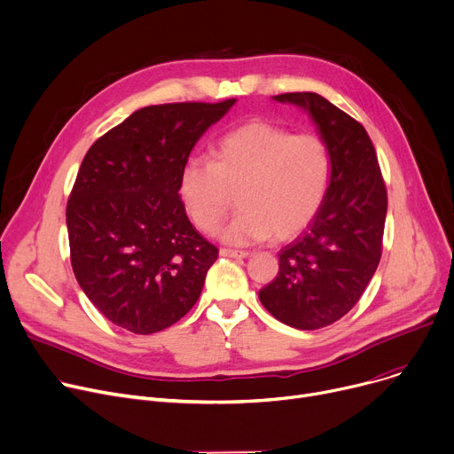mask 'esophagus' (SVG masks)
Here are the masks:
<instances>
[{
	"label": "esophagus",
	"mask_w": 454,
	"mask_h": 454,
	"mask_svg": "<svg viewBox=\"0 0 454 454\" xmlns=\"http://www.w3.org/2000/svg\"><path fill=\"white\" fill-rule=\"evenodd\" d=\"M223 257H233V259H245L250 255L247 250H231V248H221Z\"/></svg>",
	"instance_id": "obj_1"
}]
</instances>
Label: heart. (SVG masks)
Returning <instances> with one entry per match:
<instances>
[{
	"label": "heart",
	"instance_id": "b5f03b06",
	"mask_svg": "<svg viewBox=\"0 0 454 454\" xmlns=\"http://www.w3.org/2000/svg\"><path fill=\"white\" fill-rule=\"evenodd\" d=\"M332 175L328 144L316 133H292L254 118L224 133L211 160L190 159L178 176V195L200 231H214L233 206L239 214L221 235L230 243H279L303 233L321 211Z\"/></svg>",
	"mask_w": 454,
	"mask_h": 454
}]
</instances>
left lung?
I'll use <instances>...</instances> for the list:
<instances>
[{"label": "left lung", "mask_w": 454, "mask_h": 454, "mask_svg": "<svg viewBox=\"0 0 454 454\" xmlns=\"http://www.w3.org/2000/svg\"><path fill=\"white\" fill-rule=\"evenodd\" d=\"M305 107L332 155L325 204L314 223L279 252L278 278L259 290L264 309L299 330L348 314L380 264L387 188L374 144L357 120L316 93L274 97Z\"/></svg>", "instance_id": "obj_1"}]
</instances>
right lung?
Instances as JSON below:
<instances>
[{"label": "right lung", "instance_id": "add662e5", "mask_svg": "<svg viewBox=\"0 0 454 454\" xmlns=\"http://www.w3.org/2000/svg\"><path fill=\"white\" fill-rule=\"evenodd\" d=\"M235 98L147 106L85 153L67 200L71 264L111 323L155 334L184 317L219 250L186 215L178 176Z\"/></svg>", "mask_w": 454, "mask_h": 454}]
</instances>
